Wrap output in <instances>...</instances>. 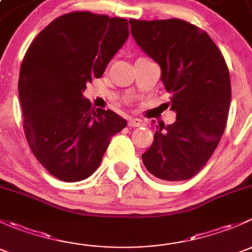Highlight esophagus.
I'll return each mask as SVG.
<instances>
[{"mask_svg": "<svg viewBox=\"0 0 252 252\" xmlns=\"http://www.w3.org/2000/svg\"><path fill=\"white\" fill-rule=\"evenodd\" d=\"M128 126H131V128H135V126H144L145 122L140 118H131L130 121H129Z\"/></svg>", "mask_w": 252, "mask_h": 252, "instance_id": "obj_1", "label": "esophagus"}]
</instances>
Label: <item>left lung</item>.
Listing matches in <instances>:
<instances>
[{
	"label": "left lung",
	"instance_id": "obj_1",
	"mask_svg": "<svg viewBox=\"0 0 252 252\" xmlns=\"http://www.w3.org/2000/svg\"><path fill=\"white\" fill-rule=\"evenodd\" d=\"M139 47L161 67L171 94V126H156L141 156L147 171L169 182L188 180L207 163L224 131L230 79L222 53L207 32L180 19L129 20Z\"/></svg>",
	"mask_w": 252,
	"mask_h": 252
}]
</instances>
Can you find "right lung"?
Listing matches in <instances>:
<instances>
[{"label":"right lung","instance_id":"1","mask_svg":"<svg viewBox=\"0 0 252 252\" xmlns=\"http://www.w3.org/2000/svg\"><path fill=\"white\" fill-rule=\"evenodd\" d=\"M128 37L124 18L73 12L50 23L25 53L18 81L25 136L37 161L60 180L90 177L112 136L126 126L113 111H95L83 93Z\"/></svg>","mask_w":252,"mask_h":252}]
</instances>
